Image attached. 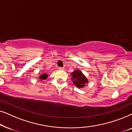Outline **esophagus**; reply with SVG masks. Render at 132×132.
I'll return each mask as SVG.
<instances>
[{"instance_id": "esophagus-1", "label": "esophagus", "mask_w": 132, "mask_h": 132, "mask_svg": "<svg viewBox=\"0 0 132 132\" xmlns=\"http://www.w3.org/2000/svg\"><path fill=\"white\" fill-rule=\"evenodd\" d=\"M58 69L60 70H64V68H63V67H59Z\"/></svg>"}]
</instances>
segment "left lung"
<instances>
[{
	"mask_svg": "<svg viewBox=\"0 0 132 132\" xmlns=\"http://www.w3.org/2000/svg\"><path fill=\"white\" fill-rule=\"evenodd\" d=\"M71 76L74 85L77 88H84L88 83V79L80 70H75L71 73Z\"/></svg>",
	"mask_w": 132,
	"mask_h": 132,
	"instance_id": "8db88e82",
	"label": "left lung"
}]
</instances>
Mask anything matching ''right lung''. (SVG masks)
I'll return each instance as SVG.
<instances>
[{
    "label": "right lung",
    "mask_w": 132,
    "mask_h": 132,
    "mask_svg": "<svg viewBox=\"0 0 132 132\" xmlns=\"http://www.w3.org/2000/svg\"><path fill=\"white\" fill-rule=\"evenodd\" d=\"M47 78V74H43V75H41L39 77V79H41V80H44V79H46Z\"/></svg>",
    "instance_id": "1"
}]
</instances>
